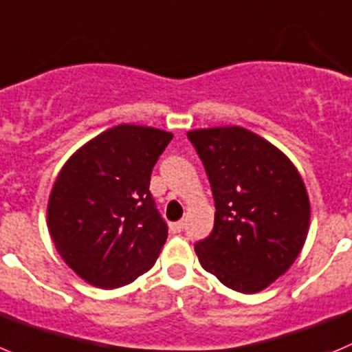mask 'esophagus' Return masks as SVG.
<instances>
[{"mask_svg": "<svg viewBox=\"0 0 352 352\" xmlns=\"http://www.w3.org/2000/svg\"><path fill=\"white\" fill-rule=\"evenodd\" d=\"M184 230V223L182 221H177V223H172L170 224V231L172 233H180V231Z\"/></svg>", "mask_w": 352, "mask_h": 352, "instance_id": "obj_1", "label": "esophagus"}]
</instances>
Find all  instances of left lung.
I'll return each mask as SVG.
<instances>
[{"label": "left lung", "mask_w": 352, "mask_h": 352, "mask_svg": "<svg viewBox=\"0 0 352 352\" xmlns=\"http://www.w3.org/2000/svg\"><path fill=\"white\" fill-rule=\"evenodd\" d=\"M208 175L214 230L195 243L201 267L230 289L258 293L298 258L310 204L294 164L240 126L188 133Z\"/></svg>", "instance_id": "8db88e82"}]
</instances>
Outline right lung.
Returning a JSON list of instances; mask_svg holds the SVG:
<instances>
[{"mask_svg": "<svg viewBox=\"0 0 352 352\" xmlns=\"http://www.w3.org/2000/svg\"><path fill=\"white\" fill-rule=\"evenodd\" d=\"M172 133L119 124L80 147L54 182L50 236L85 283L113 289L153 268L168 226L148 191L154 164Z\"/></svg>", "mask_w": 352, "mask_h": 352, "instance_id": "obj_1", "label": "right lung"}]
</instances>
